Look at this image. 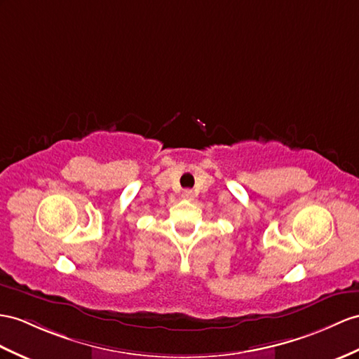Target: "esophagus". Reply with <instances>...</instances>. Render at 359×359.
I'll use <instances>...</instances> for the list:
<instances>
[{
	"label": "esophagus",
	"instance_id": "esophagus-1",
	"mask_svg": "<svg viewBox=\"0 0 359 359\" xmlns=\"http://www.w3.org/2000/svg\"><path fill=\"white\" fill-rule=\"evenodd\" d=\"M182 198H184V199H191V198H194V195H191L190 190H186L184 194H182Z\"/></svg>",
	"mask_w": 359,
	"mask_h": 359
}]
</instances>
